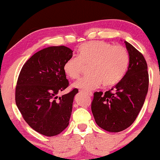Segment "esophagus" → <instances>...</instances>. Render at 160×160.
I'll list each match as a JSON object with an SVG mask.
<instances>
[{"label": "esophagus", "instance_id": "1", "mask_svg": "<svg viewBox=\"0 0 160 160\" xmlns=\"http://www.w3.org/2000/svg\"><path fill=\"white\" fill-rule=\"evenodd\" d=\"M81 92L84 93V94H86V95H88V96H92V92H86V91H80Z\"/></svg>", "mask_w": 160, "mask_h": 160}]
</instances>
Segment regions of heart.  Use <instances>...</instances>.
I'll list each match as a JSON object with an SVG mask.
<instances>
[{"instance_id":"1","label":"heart","mask_w":160,"mask_h":160,"mask_svg":"<svg viewBox=\"0 0 160 160\" xmlns=\"http://www.w3.org/2000/svg\"><path fill=\"white\" fill-rule=\"evenodd\" d=\"M129 56L125 47L103 41L87 42L78 48V57L71 56L64 65L66 76L77 79L85 66H89V76L79 79L73 84L76 89L90 91L104 86H113L122 80L127 71Z\"/></svg>"}]
</instances>
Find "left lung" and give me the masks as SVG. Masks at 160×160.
Here are the masks:
<instances>
[{
  "instance_id": "obj_1",
  "label": "left lung",
  "mask_w": 160,
  "mask_h": 160,
  "mask_svg": "<svg viewBox=\"0 0 160 160\" xmlns=\"http://www.w3.org/2000/svg\"><path fill=\"white\" fill-rule=\"evenodd\" d=\"M129 56L126 74L111 90L95 92L92 112L97 125L110 132H119L135 120L148 94V65L140 52L125 40Z\"/></svg>"
}]
</instances>
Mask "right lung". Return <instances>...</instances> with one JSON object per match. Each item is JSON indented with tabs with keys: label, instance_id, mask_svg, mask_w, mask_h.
<instances>
[{
	"label": "right lung",
	"instance_id": "right-lung-1",
	"mask_svg": "<svg viewBox=\"0 0 160 160\" xmlns=\"http://www.w3.org/2000/svg\"><path fill=\"white\" fill-rule=\"evenodd\" d=\"M71 56L73 51L65 46L47 47L33 55L20 71L16 105L25 122L46 136L58 135L69 124L78 89L58 94L69 85L63 67Z\"/></svg>",
	"mask_w": 160,
	"mask_h": 160
}]
</instances>
